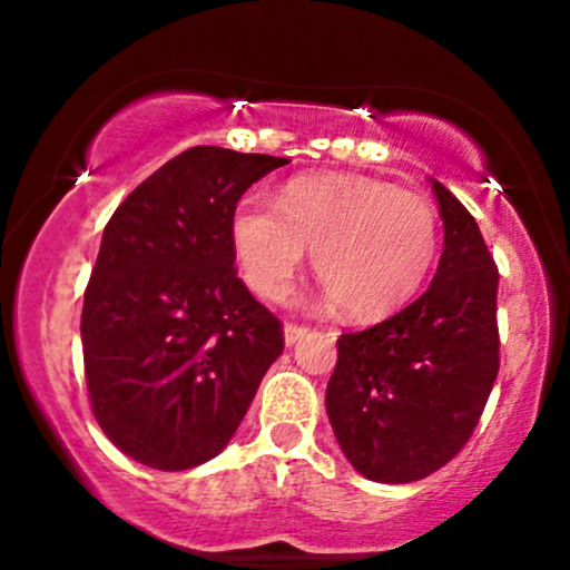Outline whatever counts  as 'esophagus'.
Masks as SVG:
<instances>
[{"instance_id": "34e87169", "label": "esophagus", "mask_w": 570, "mask_h": 570, "mask_svg": "<svg viewBox=\"0 0 570 570\" xmlns=\"http://www.w3.org/2000/svg\"><path fill=\"white\" fill-rule=\"evenodd\" d=\"M307 335V326H299V324H284V343L286 345H294L299 343Z\"/></svg>"}]
</instances>
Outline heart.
<instances>
[{
    "mask_svg": "<svg viewBox=\"0 0 570 570\" xmlns=\"http://www.w3.org/2000/svg\"><path fill=\"white\" fill-rule=\"evenodd\" d=\"M230 238L254 292L278 299L313 248V271L351 318L402 307L436 252V214L421 195L375 179L303 176L278 206L248 195L235 206Z\"/></svg>",
    "mask_w": 570,
    "mask_h": 570,
    "instance_id": "1",
    "label": "heart"
}]
</instances>
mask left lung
Listing matches in <instances>:
<instances>
[{"instance_id":"obj_1","label":"left lung","mask_w":570,"mask_h":570,"mask_svg":"<svg viewBox=\"0 0 570 570\" xmlns=\"http://www.w3.org/2000/svg\"><path fill=\"white\" fill-rule=\"evenodd\" d=\"M444 248L431 286L396 316L337 340L326 415L358 474L423 480L469 442L499 375V267L472 214L431 179Z\"/></svg>"}]
</instances>
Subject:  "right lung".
Segmentation results:
<instances>
[{
    "instance_id": "add662e5",
    "label": "right lung",
    "mask_w": 570,
    "mask_h": 570,
    "mask_svg": "<svg viewBox=\"0 0 570 570\" xmlns=\"http://www.w3.org/2000/svg\"><path fill=\"white\" fill-rule=\"evenodd\" d=\"M286 158L193 147L141 181L104 227L82 305L90 407L104 434L160 472L227 448L281 322L235 271V203Z\"/></svg>"
}]
</instances>
